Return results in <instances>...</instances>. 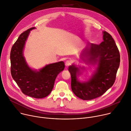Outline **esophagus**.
<instances>
[{
    "instance_id": "1",
    "label": "esophagus",
    "mask_w": 131,
    "mask_h": 131,
    "mask_svg": "<svg viewBox=\"0 0 131 131\" xmlns=\"http://www.w3.org/2000/svg\"><path fill=\"white\" fill-rule=\"evenodd\" d=\"M71 64H72V61L70 60H67L66 61V63H65V65L66 67H68L69 66H70Z\"/></svg>"
}]
</instances>
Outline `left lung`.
<instances>
[{
  "label": "left lung",
  "mask_w": 131,
  "mask_h": 131,
  "mask_svg": "<svg viewBox=\"0 0 131 131\" xmlns=\"http://www.w3.org/2000/svg\"><path fill=\"white\" fill-rule=\"evenodd\" d=\"M103 33V42L100 44L90 43L81 53L82 57L87 58L88 63L98 65L96 73L88 81L79 82L77 78L79 69L74 65L68 67L72 91L82 100L100 97L112 86L115 80L120 62L119 51L111 35L106 31Z\"/></svg>",
  "instance_id": "8db88e82"
}]
</instances>
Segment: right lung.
<instances>
[{
  "mask_svg": "<svg viewBox=\"0 0 131 131\" xmlns=\"http://www.w3.org/2000/svg\"><path fill=\"white\" fill-rule=\"evenodd\" d=\"M22 33L10 52L11 74L23 93L34 98H43L52 91L57 75L65 68L63 62L47 65L39 72L31 69L23 56V50L30 31Z\"/></svg>",
  "mask_w": 131,
  "mask_h": 131,
  "instance_id": "1",
  "label": "right lung"
}]
</instances>
